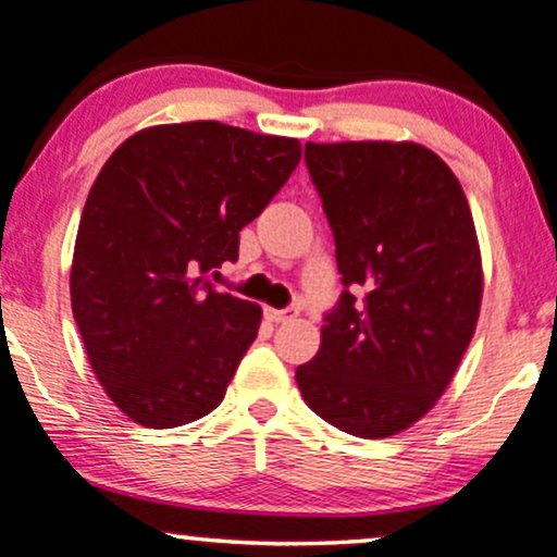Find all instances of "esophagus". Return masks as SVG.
<instances>
[{"label": "esophagus", "instance_id": "obj_1", "mask_svg": "<svg viewBox=\"0 0 557 557\" xmlns=\"http://www.w3.org/2000/svg\"><path fill=\"white\" fill-rule=\"evenodd\" d=\"M264 314L272 322H290L293 317L298 314V309H293V307H288V309H264Z\"/></svg>", "mask_w": 557, "mask_h": 557}]
</instances>
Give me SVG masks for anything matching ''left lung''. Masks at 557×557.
Segmentation results:
<instances>
[{
	"mask_svg": "<svg viewBox=\"0 0 557 557\" xmlns=\"http://www.w3.org/2000/svg\"><path fill=\"white\" fill-rule=\"evenodd\" d=\"M341 293L296 370L304 401L359 438L405 431L436 405L473 338L481 253L466 193L412 143H307Z\"/></svg>",
	"mask_w": 557,
	"mask_h": 557,
	"instance_id": "left-lung-1",
	"label": "left lung"
}]
</instances>
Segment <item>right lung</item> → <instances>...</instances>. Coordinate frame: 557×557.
Wrapping results in <instances>:
<instances>
[{"label": "right lung", "mask_w": 557, "mask_h": 557, "mask_svg": "<svg viewBox=\"0 0 557 557\" xmlns=\"http://www.w3.org/2000/svg\"><path fill=\"white\" fill-rule=\"evenodd\" d=\"M298 161V139L193 121L137 132L97 174L71 307L97 381L134 423L185 425L224 399L261 307L209 274L237 261L240 230Z\"/></svg>", "instance_id": "add662e5"}]
</instances>
